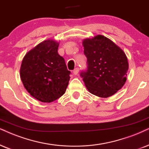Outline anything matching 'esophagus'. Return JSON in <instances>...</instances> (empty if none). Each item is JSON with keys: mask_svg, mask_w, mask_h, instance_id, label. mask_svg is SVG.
Listing matches in <instances>:
<instances>
[{"mask_svg": "<svg viewBox=\"0 0 149 149\" xmlns=\"http://www.w3.org/2000/svg\"><path fill=\"white\" fill-rule=\"evenodd\" d=\"M78 71H79V69H78V68L74 69V70H73V74H74V75H77V74H78Z\"/></svg>", "mask_w": 149, "mask_h": 149, "instance_id": "1", "label": "esophagus"}]
</instances>
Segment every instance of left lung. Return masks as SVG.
I'll list each match as a JSON object with an SVG mask.
<instances>
[{
	"label": "left lung",
	"instance_id": "8db88e82",
	"mask_svg": "<svg viewBox=\"0 0 149 149\" xmlns=\"http://www.w3.org/2000/svg\"><path fill=\"white\" fill-rule=\"evenodd\" d=\"M87 58V70L80 76L90 93L109 97L121 89L127 81L129 63L124 51L102 35L82 41Z\"/></svg>",
	"mask_w": 149,
	"mask_h": 149
}]
</instances>
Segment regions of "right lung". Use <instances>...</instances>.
I'll return each mask as SVG.
<instances>
[{"label":"right lung","instance_id":"1","mask_svg":"<svg viewBox=\"0 0 149 149\" xmlns=\"http://www.w3.org/2000/svg\"><path fill=\"white\" fill-rule=\"evenodd\" d=\"M59 42L42 41L22 59L20 76L24 87L35 99L52 102L65 93L70 79L64 58L58 54Z\"/></svg>","mask_w":149,"mask_h":149}]
</instances>
